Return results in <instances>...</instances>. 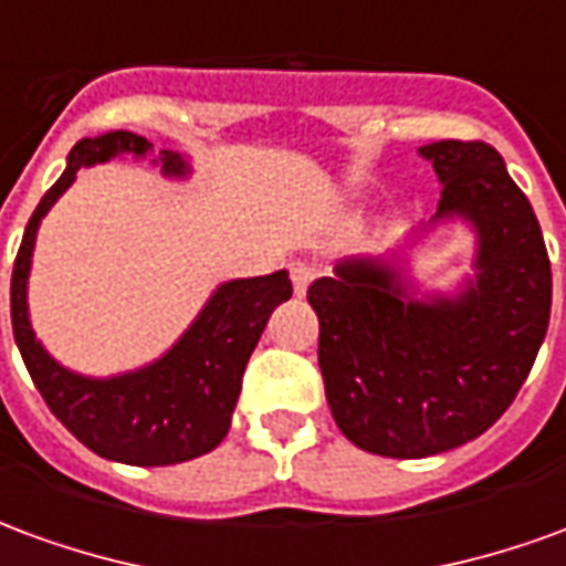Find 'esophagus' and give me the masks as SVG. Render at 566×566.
<instances>
[{
  "label": "esophagus",
  "instance_id": "34e87169",
  "mask_svg": "<svg viewBox=\"0 0 566 566\" xmlns=\"http://www.w3.org/2000/svg\"><path fill=\"white\" fill-rule=\"evenodd\" d=\"M315 279V266L312 263H303V260H296L291 263V282H294L296 296H303L308 291V284Z\"/></svg>",
  "mask_w": 566,
  "mask_h": 566
}]
</instances>
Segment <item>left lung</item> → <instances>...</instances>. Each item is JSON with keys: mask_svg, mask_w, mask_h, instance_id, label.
Masks as SVG:
<instances>
[{"mask_svg": "<svg viewBox=\"0 0 566 566\" xmlns=\"http://www.w3.org/2000/svg\"><path fill=\"white\" fill-rule=\"evenodd\" d=\"M442 197L433 221L475 230V279L458 296L409 294L388 260H343L315 279L318 367L333 421L357 449L427 458L494 424L534 367L552 312V266L531 202L485 142L418 148Z\"/></svg>", "mask_w": 566, "mask_h": 566, "instance_id": "8db88e82", "label": "left lung"}]
</instances>
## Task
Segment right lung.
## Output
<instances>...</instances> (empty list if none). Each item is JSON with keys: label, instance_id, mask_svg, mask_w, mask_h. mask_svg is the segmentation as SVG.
<instances>
[{"label": "right lung", "instance_id": "obj_1", "mask_svg": "<svg viewBox=\"0 0 566 566\" xmlns=\"http://www.w3.org/2000/svg\"><path fill=\"white\" fill-rule=\"evenodd\" d=\"M154 154L145 136L115 129L81 139L69 150L66 172L32 211L11 272V327L23 364L48 409L75 439L108 461L133 467H169L211 451L230 430L242 373L272 308L294 294L287 272L221 284L178 343L148 367L112 379H91L60 367L35 339L27 306V279L39 223L66 193L81 166L115 157ZM154 163L169 178H185L190 166L181 154L160 150Z\"/></svg>", "mask_w": 566, "mask_h": 566}]
</instances>
